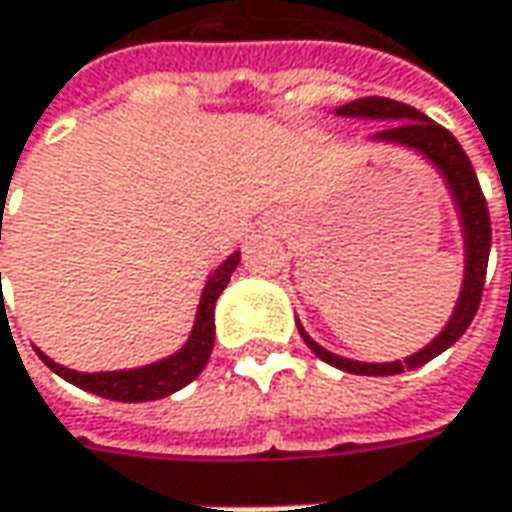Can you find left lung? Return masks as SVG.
Listing matches in <instances>:
<instances>
[{
  "label": "left lung",
  "mask_w": 512,
  "mask_h": 512,
  "mask_svg": "<svg viewBox=\"0 0 512 512\" xmlns=\"http://www.w3.org/2000/svg\"><path fill=\"white\" fill-rule=\"evenodd\" d=\"M339 116H362V119H382V122H393L379 133H373L376 142H396V145H407V148L424 153L436 168L442 170L447 179V187L456 199V207L462 213L464 227V247H467V265H464V285L462 296L456 302L453 319L447 322L442 333L427 344L424 350L407 356L404 362H387V364H370V362H353V359H342L336 353H330L325 347L313 342L307 336L302 325L299 333L307 342V347L322 359V362L339 367L344 373H359V376H393V373H404L413 367H422L430 359H436L444 353L450 344L462 339V333L470 327L476 310L482 305L484 276H487V256H490V213H487V199H484L476 170L470 165L467 153L462 145L456 142V136L442 125H436L433 119H427L422 110L410 108L396 99H384V96H364L356 102H347L336 110Z\"/></svg>",
  "instance_id": "obj_1"
}]
</instances>
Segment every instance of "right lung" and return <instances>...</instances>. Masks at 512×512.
I'll return each mask as SVG.
<instances>
[{"label":"right lung","instance_id":"obj_1","mask_svg":"<svg viewBox=\"0 0 512 512\" xmlns=\"http://www.w3.org/2000/svg\"><path fill=\"white\" fill-rule=\"evenodd\" d=\"M2 230V219H0ZM2 239V233H0ZM239 265V253H233L222 265L213 270V276L207 279L202 302H199V313H196V325L187 344L170 359L148 364V367H136V370H116V373H76L62 364L50 362L48 356L39 350V359L48 364L56 376H62L65 382L76 384L88 393H96L102 399H113V402H153V399H165L170 393L182 390L190 384L202 370H205L210 350H213V307L219 293L225 290L230 282V273Z\"/></svg>","mask_w":512,"mask_h":512}]
</instances>
